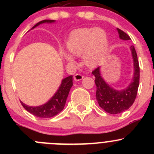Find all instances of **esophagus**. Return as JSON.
<instances>
[{
  "mask_svg": "<svg viewBox=\"0 0 154 154\" xmlns=\"http://www.w3.org/2000/svg\"><path fill=\"white\" fill-rule=\"evenodd\" d=\"M83 78V76L80 74H76L74 77V80L75 81H80Z\"/></svg>",
  "mask_w": 154,
  "mask_h": 154,
  "instance_id": "obj_1",
  "label": "esophagus"
}]
</instances>
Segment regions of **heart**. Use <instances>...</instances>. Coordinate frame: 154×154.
Masks as SVG:
<instances>
[{
	"instance_id": "1",
	"label": "heart",
	"mask_w": 154,
	"mask_h": 154,
	"mask_svg": "<svg viewBox=\"0 0 154 154\" xmlns=\"http://www.w3.org/2000/svg\"><path fill=\"white\" fill-rule=\"evenodd\" d=\"M67 47L71 54L83 57L86 66L94 67L104 58L108 48V38L105 31L97 28H83L73 31L70 35ZM70 63H74L72 56L66 54Z\"/></svg>"
}]
</instances>
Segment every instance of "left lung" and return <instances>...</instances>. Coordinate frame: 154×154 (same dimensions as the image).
<instances>
[{
    "label": "left lung",
    "mask_w": 154,
    "mask_h": 154,
    "mask_svg": "<svg viewBox=\"0 0 154 154\" xmlns=\"http://www.w3.org/2000/svg\"><path fill=\"white\" fill-rule=\"evenodd\" d=\"M119 37L122 40H130V36L122 29L117 28ZM134 66V74L131 83L127 88L119 91L110 87L101 77L100 67H97L92 71L95 77L96 99L99 106L109 114H119L128 109L133 105L137 95L138 88L139 85V61L134 46L130 47Z\"/></svg>",
    "instance_id": "obj_1"
}]
</instances>
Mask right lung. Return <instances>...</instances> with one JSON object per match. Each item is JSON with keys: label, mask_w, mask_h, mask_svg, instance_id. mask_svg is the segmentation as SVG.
<instances>
[{"label": "right lung", "mask_w": 154, "mask_h": 154, "mask_svg": "<svg viewBox=\"0 0 154 154\" xmlns=\"http://www.w3.org/2000/svg\"><path fill=\"white\" fill-rule=\"evenodd\" d=\"M54 20H43L37 23L35 25L32 27V29L35 28L37 26L44 23H53ZM73 86V76H68L66 77L62 81L60 88H58L57 92L45 104L41 105L38 106H29L24 104L23 102L21 101V105L27 111L30 112L33 116L38 118H48L54 117L60 112L64 109L66 104V100L69 93L71 86Z\"/></svg>", "instance_id": "add662e5"}]
</instances>
